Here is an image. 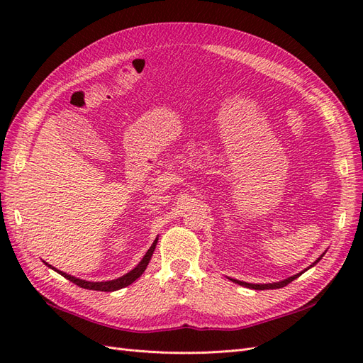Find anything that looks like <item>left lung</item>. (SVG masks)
Listing matches in <instances>:
<instances>
[{
    "label": "left lung",
    "instance_id": "obj_1",
    "mask_svg": "<svg viewBox=\"0 0 363 363\" xmlns=\"http://www.w3.org/2000/svg\"><path fill=\"white\" fill-rule=\"evenodd\" d=\"M323 256H324V252L323 255L318 257L312 265L309 267V268H312V267H315L318 262H320L321 259H323ZM309 268H306L304 271H307ZM304 271H301L300 274H295V276H292V277H288L286 280H281V281H279V283H268V284H252V283H247V281H240V280H235V279H230L232 281H235V283H238V284H240V286H245V288H250V289H256V291H265V289H279V288H283V286H286V284H289L291 281H294L295 279H298L301 274L304 272Z\"/></svg>",
    "mask_w": 363,
    "mask_h": 363
}]
</instances>
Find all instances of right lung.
Returning <instances> with one entry per match:
<instances>
[{
	"label": "right lung",
	"mask_w": 363,
	"mask_h": 363,
	"mask_svg": "<svg viewBox=\"0 0 363 363\" xmlns=\"http://www.w3.org/2000/svg\"><path fill=\"white\" fill-rule=\"evenodd\" d=\"M157 240H159V239L156 238L155 242H152V245H151L150 250L145 252V256L142 257V260L138 263V267H136L135 269H131L130 272L125 274V276L119 277V279H115V280H108V281H86V280H82V279H77V277H74V276H69V274H67V272H63V271H59V269H56V268H52L51 265H48V263H47V265H48L51 269L59 272L60 276H63L67 280L75 283L77 286L84 288V289H92V291L113 292V291H118V289H123V288L128 286V284H131L135 280H138V279L142 276V274H144V271L147 269L148 262L151 260L152 252H155V248H156V245H157Z\"/></svg>",
	"instance_id": "obj_1"
}]
</instances>
